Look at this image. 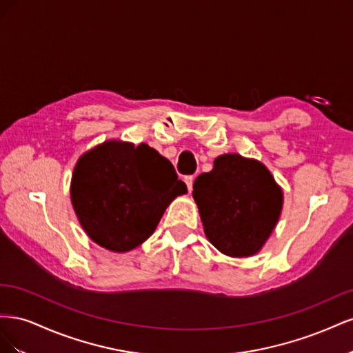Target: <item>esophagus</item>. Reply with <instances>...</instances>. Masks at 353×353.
I'll return each instance as SVG.
<instances>
[{"label":"esophagus","instance_id":"34e87169","mask_svg":"<svg viewBox=\"0 0 353 353\" xmlns=\"http://www.w3.org/2000/svg\"><path fill=\"white\" fill-rule=\"evenodd\" d=\"M184 181H185V184H187V188H188V191L193 190L194 176H193V175H188V176H185V178H184Z\"/></svg>","mask_w":353,"mask_h":353}]
</instances>
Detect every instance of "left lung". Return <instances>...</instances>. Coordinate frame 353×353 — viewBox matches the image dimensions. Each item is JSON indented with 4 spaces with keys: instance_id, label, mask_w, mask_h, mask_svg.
Instances as JSON below:
<instances>
[{
    "instance_id": "left-lung-1",
    "label": "left lung",
    "mask_w": 353,
    "mask_h": 353,
    "mask_svg": "<svg viewBox=\"0 0 353 353\" xmlns=\"http://www.w3.org/2000/svg\"><path fill=\"white\" fill-rule=\"evenodd\" d=\"M193 197L206 237L232 258L258 253L283 208V191L266 166L236 153L216 157L210 172L196 178Z\"/></svg>"
}]
</instances>
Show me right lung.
<instances>
[{"instance_id": "right-lung-1", "label": "right lung", "mask_w": 353, "mask_h": 353, "mask_svg": "<svg viewBox=\"0 0 353 353\" xmlns=\"http://www.w3.org/2000/svg\"><path fill=\"white\" fill-rule=\"evenodd\" d=\"M172 163L147 144L105 141L82 154L70 197L88 237L112 252H130L156 230L169 203L185 194Z\"/></svg>"}]
</instances>
